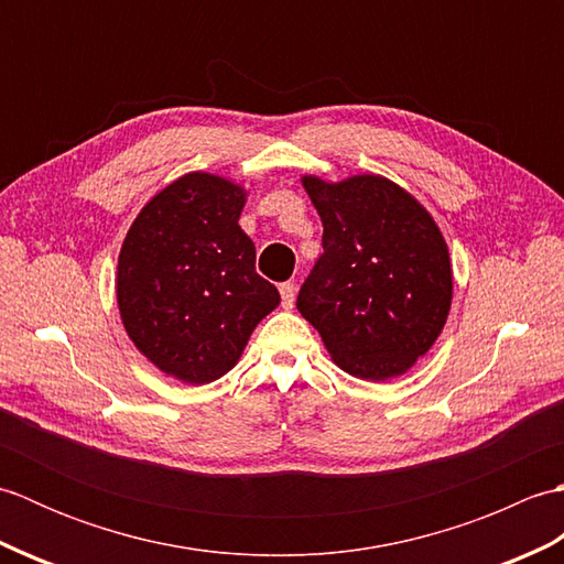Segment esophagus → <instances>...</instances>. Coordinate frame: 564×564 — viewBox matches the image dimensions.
I'll return each mask as SVG.
<instances>
[{"instance_id":"34e87169","label":"esophagus","mask_w":564,"mask_h":564,"mask_svg":"<svg viewBox=\"0 0 564 564\" xmlns=\"http://www.w3.org/2000/svg\"><path fill=\"white\" fill-rule=\"evenodd\" d=\"M279 291H281V303H283V307L291 310L293 303H295V283L285 281V283L279 285Z\"/></svg>"}]
</instances>
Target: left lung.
<instances>
[{"label":"left lung","instance_id":"obj_1","mask_svg":"<svg viewBox=\"0 0 564 564\" xmlns=\"http://www.w3.org/2000/svg\"><path fill=\"white\" fill-rule=\"evenodd\" d=\"M303 186L322 218V254L297 310L346 373L388 380L412 368L446 325L448 247L436 223L398 184L351 176Z\"/></svg>","mask_w":564,"mask_h":564}]
</instances>
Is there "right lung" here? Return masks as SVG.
<instances>
[{"label": "right lung", "mask_w": 564, "mask_h": 564, "mask_svg": "<svg viewBox=\"0 0 564 564\" xmlns=\"http://www.w3.org/2000/svg\"><path fill=\"white\" fill-rule=\"evenodd\" d=\"M242 206L245 191L227 178L186 174L140 210L118 257L128 337L166 376L194 386L225 376L281 303L237 225Z\"/></svg>", "instance_id": "right-lung-1"}]
</instances>
